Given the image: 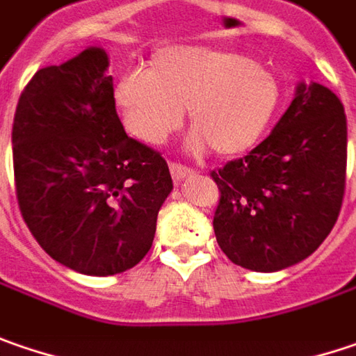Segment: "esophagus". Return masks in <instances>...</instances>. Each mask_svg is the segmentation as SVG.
Wrapping results in <instances>:
<instances>
[{"label": "esophagus", "mask_w": 356, "mask_h": 356, "mask_svg": "<svg viewBox=\"0 0 356 356\" xmlns=\"http://www.w3.org/2000/svg\"><path fill=\"white\" fill-rule=\"evenodd\" d=\"M170 174H172L174 182H180V180H184L188 176H192L194 170H190L188 166H182V164H178V162H170Z\"/></svg>", "instance_id": "34e87169"}]
</instances>
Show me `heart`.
<instances>
[{
	"mask_svg": "<svg viewBox=\"0 0 356 356\" xmlns=\"http://www.w3.org/2000/svg\"><path fill=\"white\" fill-rule=\"evenodd\" d=\"M280 99L273 74L248 58L206 47H166L148 72H128L114 86V104L126 130L158 146L190 110V146L222 158L252 150L268 130Z\"/></svg>",
	"mask_w": 356,
	"mask_h": 356,
	"instance_id": "1",
	"label": "heart"
}]
</instances>
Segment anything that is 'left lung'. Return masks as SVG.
<instances>
[{
    "label": "left lung",
    "mask_w": 356,
    "mask_h": 356,
    "mask_svg": "<svg viewBox=\"0 0 356 356\" xmlns=\"http://www.w3.org/2000/svg\"><path fill=\"white\" fill-rule=\"evenodd\" d=\"M210 176L220 190L216 242L234 264L275 273L311 257L329 236L345 196L341 99L316 81H300L270 136Z\"/></svg>",
    "instance_id": "left-lung-1"
}]
</instances>
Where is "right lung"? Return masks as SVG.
Wrapping results in <instances>:
<instances>
[{"label": "right lung", "instance_id": "obj_1", "mask_svg": "<svg viewBox=\"0 0 356 356\" xmlns=\"http://www.w3.org/2000/svg\"><path fill=\"white\" fill-rule=\"evenodd\" d=\"M108 54L88 47L35 72L13 130L22 216L60 264L110 276L148 254L158 210L172 192L166 160L124 132Z\"/></svg>", "mask_w": 356, "mask_h": 356}]
</instances>
